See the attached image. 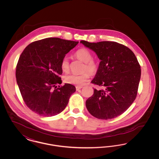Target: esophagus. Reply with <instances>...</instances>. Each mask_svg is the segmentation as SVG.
I'll return each instance as SVG.
<instances>
[{"instance_id": "obj_1", "label": "esophagus", "mask_w": 159, "mask_h": 159, "mask_svg": "<svg viewBox=\"0 0 159 159\" xmlns=\"http://www.w3.org/2000/svg\"><path fill=\"white\" fill-rule=\"evenodd\" d=\"M83 87L82 86H76V91H79V89H82Z\"/></svg>"}]
</instances>
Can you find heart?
Wrapping results in <instances>:
<instances>
[{
    "label": "heart",
    "mask_w": 159,
    "mask_h": 159,
    "mask_svg": "<svg viewBox=\"0 0 159 159\" xmlns=\"http://www.w3.org/2000/svg\"><path fill=\"white\" fill-rule=\"evenodd\" d=\"M75 55L77 59L84 62L83 68L84 71L88 70L92 74H93L98 71L99 66L98 62L92 59V54L88 49L81 48L76 51ZM61 67L65 73H67L69 71L70 62L67 57H64L62 58L61 62ZM88 71L80 75L70 74L67 75L64 77V81L67 83L77 86H83L89 80L91 75Z\"/></svg>",
    "instance_id": "1"
}]
</instances>
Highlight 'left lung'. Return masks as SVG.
<instances>
[{
	"instance_id": "1",
	"label": "left lung",
	"mask_w": 159,
	"mask_h": 159,
	"mask_svg": "<svg viewBox=\"0 0 159 159\" xmlns=\"http://www.w3.org/2000/svg\"><path fill=\"white\" fill-rule=\"evenodd\" d=\"M80 43L93 51L101 60L91 83L102 89H94L93 95L86 100L88 111L104 120L121 115L137 95L141 70L136 56L128 47L115 42Z\"/></svg>"
}]
</instances>
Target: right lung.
I'll return each mask as SVG.
<instances>
[{
  "label": "right lung",
  "mask_w": 159,
  "mask_h": 159,
  "mask_svg": "<svg viewBox=\"0 0 159 159\" xmlns=\"http://www.w3.org/2000/svg\"><path fill=\"white\" fill-rule=\"evenodd\" d=\"M78 43L46 38L31 43L21 54L16 67V82L25 104L35 113L51 117L67 106L75 86L66 83L57 88V84L62 83L61 60Z\"/></svg>",
  "instance_id": "add662e5"
}]
</instances>
